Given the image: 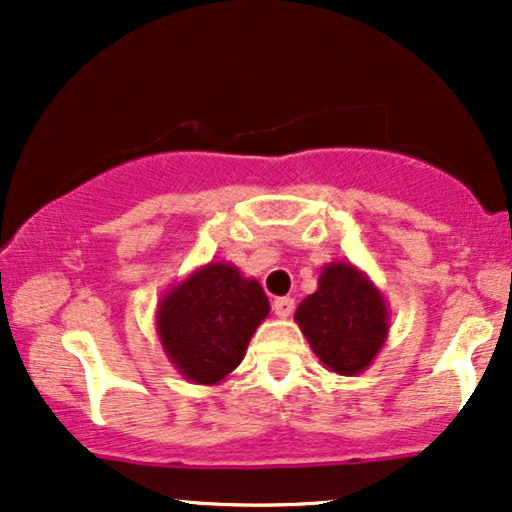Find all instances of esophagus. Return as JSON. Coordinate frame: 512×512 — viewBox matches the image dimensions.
Listing matches in <instances>:
<instances>
[{"mask_svg": "<svg viewBox=\"0 0 512 512\" xmlns=\"http://www.w3.org/2000/svg\"><path fill=\"white\" fill-rule=\"evenodd\" d=\"M272 308L276 317H289L293 313V298H276Z\"/></svg>", "mask_w": 512, "mask_h": 512, "instance_id": "1", "label": "esophagus"}]
</instances>
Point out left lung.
I'll use <instances>...</instances> for the list:
<instances>
[{
	"mask_svg": "<svg viewBox=\"0 0 512 512\" xmlns=\"http://www.w3.org/2000/svg\"><path fill=\"white\" fill-rule=\"evenodd\" d=\"M296 322L322 366L339 375L363 373L390 332L385 296L351 262L322 267L317 291L296 308Z\"/></svg>",
	"mask_w": 512,
	"mask_h": 512,
	"instance_id": "obj_1",
	"label": "left lung"
}]
</instances>
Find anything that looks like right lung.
<instances>
[{
    "instance_id": "obj_1",
    "label": "right lung",
    "mask_w": 512,
    "mask_h": 512,
    "mask_svg": "<svg viewBox=\"0 0 512 512\" xmlns=\"http://www.w3.org/2000/svg\"><path fill=\"white\" fill-rule=\"evenodd\" d=\"M267 315L260 281L243 276L231 262H209L163 293L156 332L182 378L216 385L240 366Z\"/></svg>"
}]
</instances>
